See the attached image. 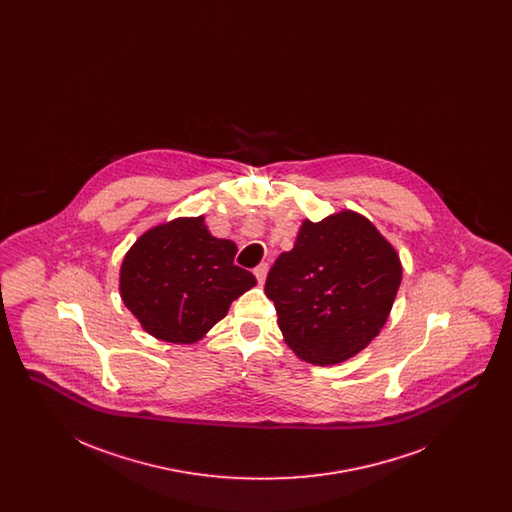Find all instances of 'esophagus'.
<instances>
[{
    "mask_svg": "<svg viewBox=\"0 0 512 512\" xmlns=\"http://www.w3.org/2000/svg\"><path fill=\"white\" fill-rule=\"evenodd\" d=\"M267 272H268V265L267 263H261L259 267H255V270H253V274L257 276V280L263 284L265 282V278H267Z\"/></svg>",
    "mask_w": 512,
    "mask_h": 512,
    "instance_id": "34e87169",
    "label": "esophagus"
}]
</instances>
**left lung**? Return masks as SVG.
<instances>
[{
	"label": "left lung",
	"instance_id": "obj_1",
	"mask_svg": "<svg viewBox=\"0 0 512 512\" xmlns=\"http://www.w3.org/2000/svg\"><path fill=\"white\" fill-rule=\"evenodd\" d=\"M403 278L395 247L370 220L343 209L305 219L292 251L268 272L265 293L293 353L311 365L343 363L384 328Z\"/></svg>",
	"mask_w": 512,
	"mask_h": 512
}]
</instances>
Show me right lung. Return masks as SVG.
Segmentation results:
<instances>
[{
    "label": "right lung",
    "mask_w": 512,
    "mask_h": 512,
    "mask_svg": "<svg viewBox=\"0 0 512 512\" xmlns=\"http://www.w3.org/2000/svg\"><path fill=\"white\" fill-rule=\"evenodd\" d=\"M236 253V244L215 238L203 217L157 224L122 259V301L153 338L195 343L257 284L234 265Z\"/></svg>",
    "instance_id": "1"
}]
</instances>
